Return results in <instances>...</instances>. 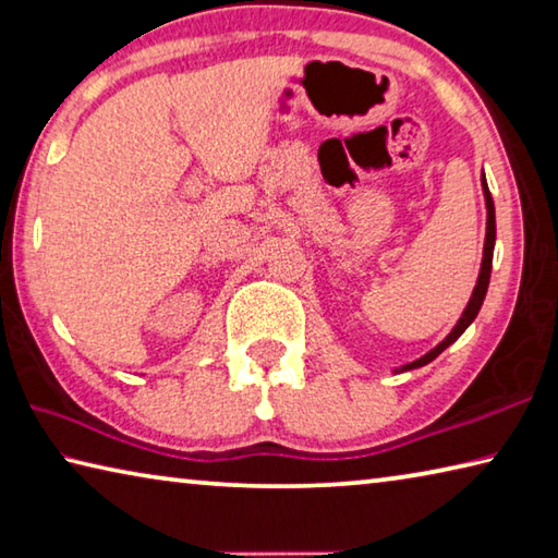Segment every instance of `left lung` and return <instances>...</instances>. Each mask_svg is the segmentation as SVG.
Returning a JSON list of instances; mask_svg holds the SVG:
<instances>
[{
	"mask_svg": "<svg viewBox=\"0 0 558 558\" xmlns=\"http://www.w3.org/2000/svg\"><path fill=\"white\" fill-rule=\"evenodd\" d=\"M483 191H485V205H487V232H485V250H483L481 277H477V284H475V289H473V296H471V301H468V306H465V311H463L461 320H458L456 328L451 330V333L446 336V340H441V343H438L434 350H428V353H426L424 357H418V360H414V363H409V365H402V367H399V373H407V369L424 367V365L432 363V360H436L438 355L444 353V350H446L448 345L456 343V340L463 336V330L473 324L475 316H477V311H481V306H483V299H485V294H487V284H490L493 250H495V203H493L490 189H487L485 175H483Z\"/></svg>",
	"mask_w": 558,
	"mask_h": 558,
	"instance_id": "1",
	"label": "left lung"
}]
</instances>
